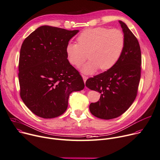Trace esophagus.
Returning <instances> with one entry per match:
<instances>
[{"label":"esophagus","instance_id":"esophagus-1","mask_svg":"<svg viewBox=\"0 0 160 160\" xmlns=\"http://www.w3.org/2000/svg\"><path fill=\"white\" fill-rule=\"evenodd\" d=\"M82 78H83V80H84V83H85V82H86V81H87V79H88V78H87V76H84V75H82Z\"/></svg>","mask_w":160,"mask_h":160}]
</instances>
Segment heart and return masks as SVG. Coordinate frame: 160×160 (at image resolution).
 <instances>
[{"mask_svg":"<svg viewBox=\"0 0 160 160\" xmlns=\"http://www.w3.org/2000/svg\"><path fill=\"white\" fill-rule=\"evenodd\" d=\"M78 43H68L66 53L68 62L79 67L87 59L90 60L82 68L83 72L90 73L99 68L107 70L119 61L125 47V37L118 29L95 28L86 29L77 38Z\"/></svg>","mask_w":160,"mask_h":160,"instance_id":"heart-1","label":"heart"}]
</instances>
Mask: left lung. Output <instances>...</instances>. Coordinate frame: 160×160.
Here are the masks:
<instances>
[{
	"label": "left lung",
	"mask_w": 160,
	"mask_h": 160,
	"mask_svg": "<svg viewBox=\"0 0 160 160\" xmlns=\"http://www.w3.org/2000/svg\"><path fill=\"white\" fill-rule=\"evenodd\" d=\"M119 23L125 37L124 49L119 61L112 68L86 81L89 89L101 93L99 101L90 104L91 113L105 120L117 118L129 109L136 99L141 76L138 41L125 23Z\"/></svg>",
	"instance_id": "obj_1"
}]
</instances>
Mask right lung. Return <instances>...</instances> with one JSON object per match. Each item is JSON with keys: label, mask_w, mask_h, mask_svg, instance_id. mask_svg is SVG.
<instances>
[{"label": "right lung", "mask_w": 160, "mask_h": 160, "mask_svg": "<svg viewBox=\"0 0 160 160\" xmlns=\"http://www.w3.org/2000/svg\"><path fill=\"white\" fill-rule=\"evenodd\" d=\"M78 32L43 26L24 40L18 63L20 95L36 115L52 118L62 115L70 94L84 88L66 53L69 40Z\"/></svg>", "instance_id": "1"}]
</instances>
